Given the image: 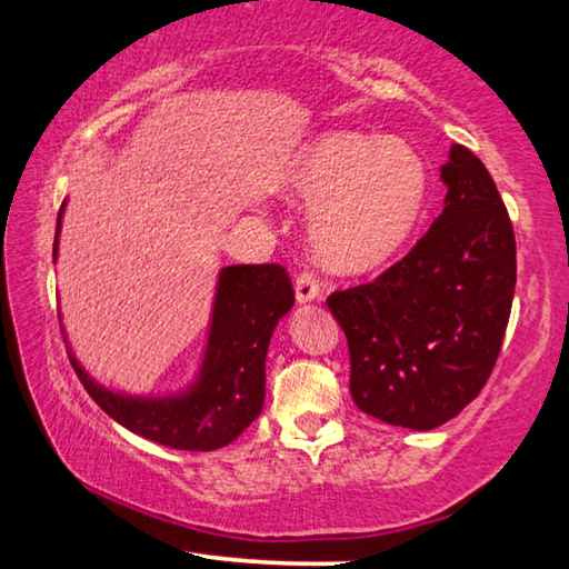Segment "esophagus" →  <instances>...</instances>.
Here are the masks:
<instances>
[{
    "instance_id": "obj_1",
    "label": "esophagus",
    "mask_w": 569,
    "mask_h": 569,
    "mask_svg": "<svg viewBox=\"0 0 569 569\" xmlns=\"http://www.w3.org/2000/svg\"><path fill=\"white\" fill-rule=\"evenodd\" d=\"M319 296H321V288L313 281L311 273H301L296 278V301L298 303H311Z\"/></svg>"
}]
</instances>
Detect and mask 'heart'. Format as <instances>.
<instances>
[{"label": "heart", "mask_w": 569, "mask_h": 569, "mask_svg": "<svg viewBox=\"0 0 569 569\" xmlns=\"http://www.w3.org/2000/svg\"><path fill=\"white\" fill-rule=\"evenodd\" d=\"M286 196L313 203L308 238L343 273L387 263L417 230L429 172L403 140L331 130L303 142L283 170Z\"/></svg>", "instance_id": "1"}]
</instances>
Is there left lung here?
<instances>
[{"label": "left lung", "mask_w": 569, "mask_h": 569, "mask_svg": "<svg viewBox=\"0 0 569 569\" xmlns=\"http://www.w3.org/2000/svg\"><path fill=\"white\" fill-rule=\"evenodd\" d=\"M445 210L373 283L329 296L351 353V397L391 427L429 431L492 373L517 283L515 230L485 162L451 146Z\"/></svg>", "instance_id": "obj_1"}]
</instances>
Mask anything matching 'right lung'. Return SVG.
Wrapping results in <instances>:
<instances>
[{
  "mask_svg": "<svg viewBox=\"0 0 569 569\" xmlns=\"http://www.w3.org/2000/svg\"><path fill=\"white\" fill-rule=\"evenodd\" d=\"M67 198L57 216L54 261ZM293 308V288L281 266L220 268L208 333L198 369L186 387L162 393H128L100 383L67 353L77 377L104 413L150 441L186 451H213L230 445L258 419L266 401V356L278 321ZM62 323V321H60Z\"/></svg>",
  "mask_w": 569,
  "mask_h": 569,
  "instance_id": "1",
  "label": "right lung"
}]
</instances>
